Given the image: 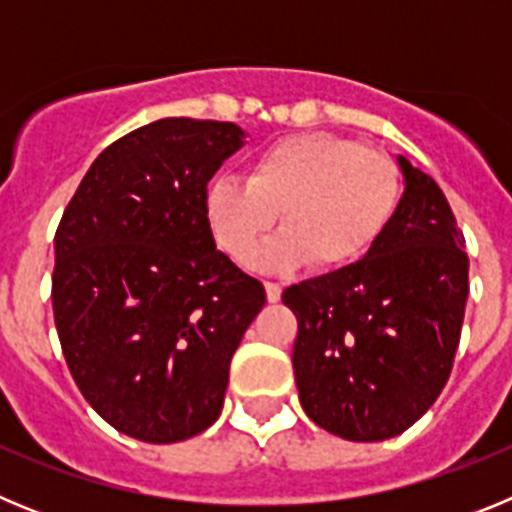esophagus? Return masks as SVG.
Instances as JSON below:
<instances>
[{"label": "esophagus", "mask_w": 512, "mask_h": 512, "mask_svg": "<svg viewBox=\"0 0 512 512\" xmlns=\"http://www.w3.org/2000/svg\"><path fill=\"white\" fill-rule=\"evenodd\" d=\"M264 287H266V300H269V302H279V300H282V284L266 282Z\"/></svg>", "instance_id": "34e87169"}]
</instances>
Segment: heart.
<instances>
[{
  "label": "heart",
  "mask_w": 512,
  "mask_h": 512,
  "mask_svg": "<svg viewBox=\"0 0 512 512\" xmlns=\"http://www.w3.org/2000/svg\"><path fill=\"white\" fill-rule=\"evenodd\" d=\"M405 179L395 158L336 133L279 138L248 164L246 179L220 176L205 192L217 248L248 264L282 212L284 233L261 253L264 269L333 274L359 264L400 210Z\"/></svg>",
  "instance_id": "1"
}]
</instances>
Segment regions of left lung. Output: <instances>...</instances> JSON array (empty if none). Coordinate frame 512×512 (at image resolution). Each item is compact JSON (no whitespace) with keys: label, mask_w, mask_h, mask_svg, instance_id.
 <instances>
[{"label":"left lung","mask_w":512,"mask_h":512,"mask_svg":"<svg viewBox=\"0 0 512 512\" xmlns=\"http://www.w3.org/2000/svg\"><path fill=\"white\" fill-rule=\"evenodd\" d=\"M400 210L359 264L284 289L302 410L346 441L408 431L449 382L469 295L464 233L431 176L397 158Z\"/></svg>","instance_id":"1"}]
</instances>
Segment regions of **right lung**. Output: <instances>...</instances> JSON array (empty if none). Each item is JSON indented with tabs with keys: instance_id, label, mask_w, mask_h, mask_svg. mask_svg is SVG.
<instances>
[{
	"instance_id": "obj_1",
	"label": "right lung",
	"mask_w": 512,
	"mask_h": 512,
	"mask_svg": "<svg viewBox=\"0 0 512 512\" xmlns=\"http://www.w3.org/2000/svg\"><path fill=\"white\" fill-rule=\"evenodd\" d=\"M233 122L166 117L104 148L56 230L53 320L69 372L112 428L176 443L223 410L264 284L215 248L205 192Z\"/></svg>"
}]
</instances>
